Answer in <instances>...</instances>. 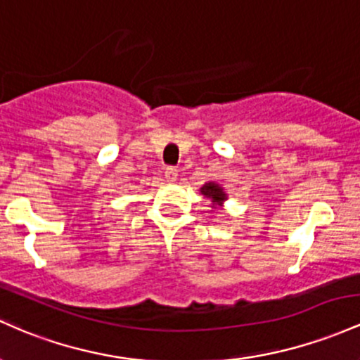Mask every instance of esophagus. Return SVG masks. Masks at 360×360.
<instances>
[{
  "label": "esophagus",
  "instance_id": "1",
  "mask_svg": "<svg viewBox=\"0 0 360 360\" xmlns=\"http://www.w3.org/2000/svg\"><path fill=\"white\" fill-rule=\"evenodd\" d=\"M165 179H167L169 183H174V181L177 179V169L172 167V165L165 167Z\"/></svg>",
  "mask_w": 360,
  "mask_h": 360
}]
</instances>
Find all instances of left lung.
<instances>
[{
    "label": "left lung",
    "mask_w": 360,
    "mask_h": 360,
    "mask_svg": "<svg viewBox=\"0 0 360 360\" xmlns=\"http://www.w3.org/2000/svg\"><path fill=\"white\" fill-rule=\"evenodd\" d=\"M201 193H203L207 198H212L213 201H215V203H220V201H224V198H225L224 191L219 186H217L215 183L205 184V186L201 188Z\"/></svg>",
    "instance_id": "1"
}]
</instances>
